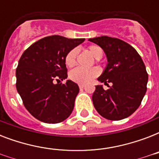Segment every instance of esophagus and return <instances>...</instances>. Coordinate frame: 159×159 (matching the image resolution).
<instances>
[{
	"mask_svg": "<svg viewBox=\"0 0 159 159\" xmlns=\"http://www.w3.org/2000/svg\"><path fill=\"white\" fill-rule=\"evenodd\" d=\"M78 86H79L80 89H82V88H83V87H85L84 84H79V85H78Z\"/></svg>",
	"mask_w": 159,
	"mask_h": 159,
	"instance_id": "1",
	"label": "esophagus"
}]
</instances>
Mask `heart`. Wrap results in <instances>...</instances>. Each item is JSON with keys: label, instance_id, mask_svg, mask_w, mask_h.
I'll list each match as a JSON object with an SVG mask.
<instances>
[{"label": "heart", "instance_id": "b5f03b06", "mask_svg": "<svg viewBox=\"0 0 159 159\" xmlns=\"http://www.w3.org/2000/svg\"><path fill=\"white\" fill-rule=\"evenodd\" d=\"M90 53L96 58V59H101L103 56V50L101 47L97 45L89 46ZM77 54V48H73L69 53L66 55L65 57V63L67 67H72L76 63V57ZM100 73L99 68L97 67H92V68H85V67H77L72 70L70 72L69 77L71 80L73 82L81 83V84H86L94 79Z\"/></svg>", "mask_w": 159, "mask_h": 159}]
</instances>
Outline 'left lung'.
Here are the masks:
<instances>
[{
	"instance_id": "left-lung-1",
	"label": "left lung",
	"mask_w": 159,
	"mask_h": 159,
	"mask_svg": "<svg viewBox=\"0 0 159 159\" xmlns=\"http://www.w3.org/2000/svg\"><path fill=\"white\" fill-rule=\"evenodd\" d=\"M104 50L107 65L97 80L92 102L97 112L111 120H120L132 115L140 106L147 91L148 73L143 60L131 45L108 36L89 39ZM108 83L112 84L111 87Z\"/></svg>"
}]
</instances>
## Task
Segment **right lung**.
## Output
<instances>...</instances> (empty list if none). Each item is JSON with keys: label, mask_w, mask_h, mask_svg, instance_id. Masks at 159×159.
I'll list each match as a JSON object with an SVG mask.
<instances>
[{"label": "right lung", "mask_w": 159, "mask_h": 159, "mask_svg": "<svg viewBox=\"0 0 159 159\" xmlns=\"http://www.w3.org/2000/svg\"><path fill=\"white\" fill-rule=\"evenodd\" d=\"M84 40L48 36L30 46L19 60L16 89L25 107L39 120L59 123L72 112L79 87L71 80L54 82L67 78L66 55Z\"/></svg>", "instance_id": "right-lung-1"}]
</instances>
